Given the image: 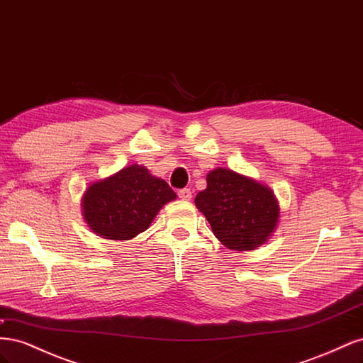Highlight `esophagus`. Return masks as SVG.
Wrapping results in <instances>:
<instances>
[{
	"label": "esophagus",
	"mask_w": 363,
	"mask_h": 363,
	"mask_svg": "<svg viewBox=\"0 0 363 363\" xmlns=\"http://www.w3.org/2000/svg\"><path fill=\"white\" fill-rule=\"evenodd\" d=\"M179 199L183 201H189L192 199V191L191 189H180L179 191Z\"/></svg>",
	"instance_id": "esophagus-1"
}]
</instances>
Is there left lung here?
Listing matches in <instances>:
<instances>
[{"label":"left lung","mask_w":363,"mask_h":363,"mask_svg":"<svg viewBox=\"0 0 363 363\" xmlns=\"http://www.w3.org/2000/svg\"><path fill=\"white\" fill-rule=\"evenodd\" d=\"M207 188L195 196L213 235L230 250H256L274 233L280 207L268 186L228 168L207 174Z\"/></svg>","instance_id":"8db88e82"}]
</instances>
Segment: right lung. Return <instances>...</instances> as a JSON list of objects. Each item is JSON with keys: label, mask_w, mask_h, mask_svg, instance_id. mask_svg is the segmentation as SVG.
<instances>
[{"label": "right lung", "mask_w": 363, "mask_h": 363, "mask_svg": "<svg viewBox=\"0 0 363 363\" xmlns=\"http://www.w3.org/2000/svg\"><path fill=\"white\" fill-rule=\"evenodd\" d=\"M169 184L145 167L130 164L86 189L84 221L104 239L130 240L145 232L160 208L175 200Z\"/></svg>", "instance_id": "right-lung-1"}]
</instances>
